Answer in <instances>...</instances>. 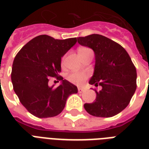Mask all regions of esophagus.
Segmentation results:
<instances>
[{"label":"esophagus","mask_w":149,"mask_h":149,"mask_svg":"<svg viewBox=\"0 0 149 149\" xmlns=\"http://www.w3.org/2000/svg\"><path fill=\"white\" fill-rule=\"evenodd\" d=\"M78 91L79 93H82V92H84V88H81V87H78Z\"/></svg>","instance_id":"esophagus-1"}]
</instances>
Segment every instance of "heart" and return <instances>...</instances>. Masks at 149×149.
<instances>
[{"mask_svg": "<svg viewBox=\"0 0 149 149\" xmlns=\"http://www.w3.org/2000/svg\"><path fill=\"white\" fill-rule=\"evenodd\" d=\"M87 50H89L88 48H81L79 50V52H84V51H87ZM65 57L62 58V65L65 64ZM87 78H88V75L87 74L84 73V72H72L68 76V79L69 81H71V83L76 84H82L84 81L86 80Z\"/></svg>", "mask_w": 149, "mask_h": 149, "instance_id": "heart-1", "label": "heart"}]
</instances>
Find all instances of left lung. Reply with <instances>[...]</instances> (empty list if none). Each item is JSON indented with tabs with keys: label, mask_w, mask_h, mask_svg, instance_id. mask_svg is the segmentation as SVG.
I'll return each mask as SVG.
<instances>
[{
	"label": "left lung",
	"mask_w": 149,
	"mask_h": 149,
	"mask_svg": "<svg viewBox=\"0 0 149 149\" xmlns=\"http://www.w3.org/2000/svg\"><path fill=\"white\" fill-rule=\"evenodd\" d=\"M82 46L93 50L95 65L89 84L102 86L92 103L84 104L95 117L115 116L128 106L136 90V68L122 46L101 34L78 38Z\"/></svg>",
	"instance_id": "left-lung-1"
}]
</instances>
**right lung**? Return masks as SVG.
<instances>
[{
    "label": "right lung",
    "mask_w": 149,
    "mask_h": 149,
    "mask_svg": "<svg viewBox=\"0 0 149 149\" xmlns=\"http://www.w3.org/2000/svg\"><path fill=\"white\" fill-rule=\"evenodd\" d=\"M76 42V38L58 40L43 34L27 42L17 54L11 71L14 91L34 116L43 118L59 115L68 97L78 93L74 84L59 75L61 58ZM52 77L61 80L62 84L50 86Z\"/></svg>",
    "instance_id": "right-lung-1"
}]
</instances>
